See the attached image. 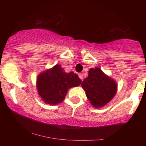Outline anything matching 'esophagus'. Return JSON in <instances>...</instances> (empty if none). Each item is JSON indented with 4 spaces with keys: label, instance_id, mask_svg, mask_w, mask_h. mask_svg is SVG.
Listing matches in <instances>:
<instances>
[{
    "label": "esophagus",
    "instance_id": "esophagus-1",
    "mask_svg": "<svg viewBox=\"0 0 146 146\" xmlns=\"http://www.w3.org/2000/svg\"><path fill=\"white\" fill-rule=\"evenodd\" d=\"M78 76H79V78L81 79L82 80H83V75H82V73H79Z\"/></svg>",
    "mask_w": 146,
    "mask_h": 146
}]
</instances>
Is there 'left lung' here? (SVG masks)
Masks as SVG:
<instances>
[{
    "label": "left lung",
    "instance_id": "obj_1",
    "mask_svg": "<svg viewBox=\"0 0 146 146\" xmlns=\"http://www.w3.org/2000/svg\"><path fill=\"white\" fill-rule=\"evenodd\" d=\"M82 86L90 104L95 108L106 105L117 91L116 82L98 67L90 68L88 77L84 80Z\"/></svg>",
    "mask_w": 146,
    "mask_h": 146
}]
</instances>
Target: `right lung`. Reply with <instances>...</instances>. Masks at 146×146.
Instances as JSON below:
<instances>
[{
	"mask_svg": "<svg viewBox=\"0 0 146 146\" xmlns=\"http://www.w3.org/2000/svg\"><path fill=\"white\" fill-rule=\"evenodd\" d=\"M78 75L73 72L66 73L60 64L41 72L37 77L36 88L45 104L56 105L64 100L68 89L81 84Z\"/></svg>",
	"mask_w": 146,
	"mask_h": 146,
	"instance_id": "right-lung-1",
	"label": "right lung"
}]
</instances>
